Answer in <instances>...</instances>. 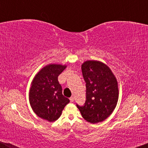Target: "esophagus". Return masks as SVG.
<instances>
[{
	"mask_svg": "<svg viewBox=\"0 0 148 148\" xmlns=\"http://www.w3.org/2000/svg\"><path fill=\"white\" fill-rule=\"evenodd\" d=\"M70 101L71 102H73V101H74V97H73V96L71 97V98H70Z\"/></svg>",
	"mask_w": 148,
	"mask_h": 148,
	"instance_id": "esophagus-1",
	"label": "esophagus"
}]
</instances>
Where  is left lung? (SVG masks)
<instances>
[{
    "mask_svg": "<svg viewBox=\"0 0 148 148\" xmlns=\"http://www.w3.org/2000/svg\"><path fill=\"white\" fill-rule=\"evenodd\" d=\"M86 83V100L77 104L83 118L89 123H100L116 108L119 99L118 82L106 64L98 60H87L82 65Z\"/></svg>",
    "mask_w": 148,
    "mask_h": 148,
    "instance_id": "1",
    "label": "left lung"
}]
</instances>
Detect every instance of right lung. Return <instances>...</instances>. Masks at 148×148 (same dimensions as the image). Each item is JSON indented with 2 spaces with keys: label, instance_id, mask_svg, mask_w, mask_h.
I'll list each match as a JSON object with an SVG mask.
<instances>
[{
  "label": "right lung",
  "instance_id": "right-lung-1",
  "mask_svg": "<svg viewBox=\"0 0 148 148\" xmlns=\"http://www.w3.org/2000/svg\"><path fill=\"white\" fill-rule=\"evenodd\" d=\"M66 65L48 64L34 78L29 93L30 106L36 115L49 122L59 118L64 106L70 102L62 95L58 77Z\"/></svg>",
  "mask_w": 148,
  "mask_h": 148
}]
</instances>
